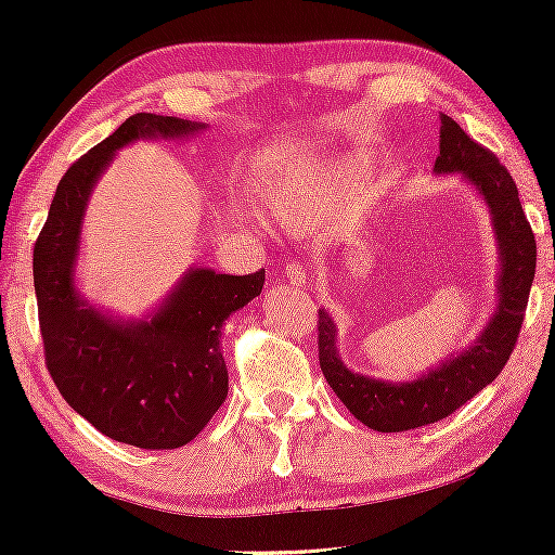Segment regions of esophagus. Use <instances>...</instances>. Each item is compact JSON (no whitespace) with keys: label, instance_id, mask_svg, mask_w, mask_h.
I'll return each instance as SVG.
<instances>
[{"label":"esophagus","instance_id":"obj_1","mask_svg":"<svg viewBox=\"0 0 555 555\" xmlns=\"http://www.w3.org/2000/svg\"><path fill=\"white\" fill-rule=\"evenodd\" d=\"M285 278H287V283L295 285V287H302L307 283L305 268L297 266V262H289V266L285 268Z\"/></svg>","mask_w":555,"mask_h":555}]
</instances>
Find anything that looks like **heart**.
Masks as SVG:
<instances>
[{
	"label": "heart",
	"instance_id": "heart-1",
	"mask_svg": "<svg viewBox=\"0 0 555 555\" xmlns=\"http://www.w3.org/2000/svg\"><path fill=\"white\" fill-rule=\"evenodd\" d=\"M359 169L349 159L297 167L266 186V206L287 229L314 233L337 208L341 194L357 184Z\"/></svg>",
	"mask_w": 555,
	"mask_h": 555
}]
</instances>
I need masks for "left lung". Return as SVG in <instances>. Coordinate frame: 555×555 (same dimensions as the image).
Here are the masks:
<instances>
[{"instance_id": "1", "label": "left lung", "mask_w": 555, "mask_h": 555, "mask_svg": "<svg viewBox=\"0 0 555 555\" xmlns=\"http://www.w3.org/2000/svg\"><path fill=\"white\" fill-rule=\"evenodd\" d=\"M435 175H457L492 218L496 241V305L475 341L408 380H386L351 371L339 353V326L320 310V366L349 413L378 433H401L438 423L499 376L519 337L535 272V241L512 175L448 115H440V154Z\"/></svg>"}]
</instances>
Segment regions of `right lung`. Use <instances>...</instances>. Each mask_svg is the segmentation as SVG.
Instances as JSON below:
<instances>
[{"label":"right lung","mask_w":555,"mask_h":555,"mask_svg":"<svg viewBox=\"0 0 555 555\" xmlns=\"http://www.w3.org/2000/svg\"><path fill=\"white\" fill-rule=\"evenodd\" d=\"M204 122L138 113L83 154L59 181L34 245V289L47 366L66 403L117 442L175 450L206 428L229 396L218 347L223 322L262 293L266 270L223 275L194 266L157 307L120 317L78 287L83 221L115 154L138 140H189Z\"/></svg>","instance_id":"1"}]
</instances>
